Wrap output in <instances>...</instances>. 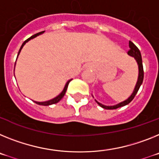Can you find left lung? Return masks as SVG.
Returning a JSON list of instances; mask_svg holds the SVG:
<instances>
[{
  "label": "left lung",
  "mask_w": 159,
  "mask_h": 159,
  "mask_svg": "<svg viewBox=\"0 0 159 159\" xmlns=\"http://www.w3.org/2000/svg\"><path fill=\"white\" fill-rule=\"evenodd\" d=\"M129 50L128 51L127 53L129 55V56L134 57V59L136 60V61H137L138 65H139V78H138L137 83H136V85H135L134 92L132 93V94L129 96V98H127L125 101L122 102H120L118 103V104L115 105V106H105V105L102 104V103L98 102L97 100H95L96 101V102L98 103L101 107H102V108L106 109V110H114V109L119 108V107H121V106H126L127 104H129L131 101L134 98L135 95L137 94L138 91H139L141 85L143 84V78H144V71H143V60H142V56H141L140 51H139V48H138V47L130 41H129Z\"/></svg>",
  "instance_id": "8db88e82"
}]
</instances>
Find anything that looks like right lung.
Returning <instances> with one entry per match:
<instances>
[{
    "label": "right lung",
    "mask_w": 159,
    "mask_h": 159,
    "mask_svg": "<svg viewBox=\"0 0 159 159\" xmlns=\"http://www.w3.org/2000/svg\"><path fill=\"white\" fill-rule=\"evenodd\" d=\"M43 33H44V31L41 32V33H38V34H34V35H33L32 37H30V38H28V39L26 40V41H25L24 42H23V44H22L21 46H20V50H19L18 54H17V57H18V55H19V53H20V50H21V49L23 48V46L25 45L26 42H28L29 41H30V40L33 39V38H36V37H38V36H39L40 34H43ZM16 58H17V57H16ZM71 80H69V81H67V83H66V85H65V88H64V89L62 90V92H61V93L60 94L58 95V96H57L56 98H53V99H51V100H49V101H46V102H35V101H34V102L37 103L38 105H41V106H49V105H53V104H56V103H57L63 97H64L65 93H66V89H67V88H68L69 83H70Z\"/></svg>",
    "instance_id": "1"
}]
</instances>
